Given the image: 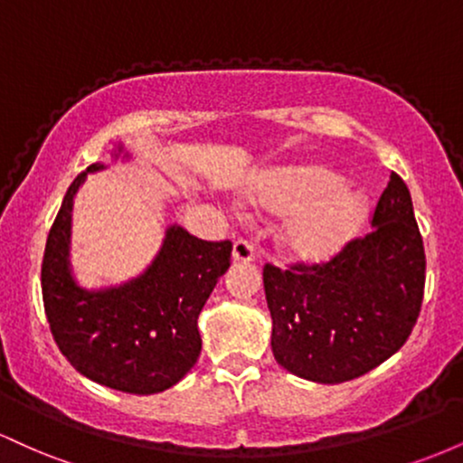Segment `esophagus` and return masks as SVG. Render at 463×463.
Returning <instances> with one entry per match:
<instances>
[{
  "label": "esophagus",
  "mask_w": 463,
  "mask_h": 463,
  "mask_svg": "<svg viewBox=\"0 0 463 463\" xmlns=\"http://www.w3.org/2000/svg\"><path fill=\"white\" fill-rule=\"evenodd\" d=\"M232 259L235 261H254L257 259V248H254L250 239H237L232 243Z\"/></svg>",
  "instance_id": "obj_1"
}]
</instances>
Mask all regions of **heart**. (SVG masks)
Segmentation results:
<instances>
[{
  "label": "heart",
  "instance_id": "heart-1",
  "mask_svg": "<svg viewBox=\"0 0 463 463\" xmlns=\"http://www.w3.org/2000/svg\"><path fill=\"white\" fill-rule=\"evenodd\" d=\"M254 200L272 213L287 215L280 241L294 257H331L357 232L365 200L357 189L339 183L322 167H289L268 174Z\"/></svg>",
  "mask_w": 463,
  "mask_h": 463
}]
</instances>
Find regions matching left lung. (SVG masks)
Masks as SVG:
<instances>
[{"label": "left lung", "mask_w": 463, "mask_h": 463, "mask_svg": "<svg viewBox=\"0 0 463 463\" xmlns=\"http://www.w3.org/2000/svg\"><path fill=\"white\" fill-rule=\"evenodd\" d=\"M424 269L411 195L392 172L365 235L322 263H265L274 359L316 383H344L376 368L416 326Z\"/></svg>", "instance_id": "8db88e82"}]
</instances>
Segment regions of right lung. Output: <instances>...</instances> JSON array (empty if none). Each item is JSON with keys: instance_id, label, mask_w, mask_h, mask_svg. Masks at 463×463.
<instances>
[{"instance_id": "right-lung-1", "label": "right lung", "mask_w": 463, "mask_h": 463, "mask_svg": "<svg viewBox=\"0 0 463 463\" xmlns=\"http://www.w3.org/2000/svg\"><path fill=\"white\" fill-rule=\"evenodd\" d=\"M102 163L89 165L98 172ZM87 172L67 189L41 263L43 307L69 364L95 383L126 394L176 385L200 357L198 316L231 265V241H204L172 226L150 268L113 289L87 291L69 272L71 200Z\"/></svg>"}]
</instances>
